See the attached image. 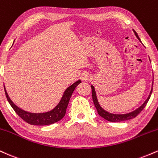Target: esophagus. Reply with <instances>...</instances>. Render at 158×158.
Masks as SVG:
<instances>
[{"label": "esophagus", "instance_id": "1", "mask_svg": "<svg viewBox=\"0 0 158 158\" xmlns=\"http://www.w3.org/2000/svg\"><path fill=\"white\" fill-rule=\"evenodd\" d=\"M90 76L89 75V73H85L81 75V79H82L83 81H88V79H90Z\"/></svg>", "mask_w": 158, "mask_h": 158}]
</instances>
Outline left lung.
Here are the masks:
<instances>
[{"mask_svg": "<svg viewBox=\"0 0 158 158\" xmlns=\"http://www.w3.org/2000/svg\"><path fill=\"white\" fill-rule=\"evenodd\" d=\"M134 32H135L136 37H137V39H138L139 41H140V39H139V36H138V35H137V32H136L135 30H134ZM90 87H91V89H92V98H93V102L94 103V106H95L96 108H97L99 115L100 116V117H102V118L106 119V120L110 121V122H121V121H126V120H128V119H131L135 118V117H137V116L138 115V114L140 113L141 111H142L143 108H145V106H146V104H147V102H148V100H149V99H150V97H151V95H152V90H153V88H153V82H152V89H151V91H150L149 95H148L147 99H146V100L143 102V104L142 105V106H139L138 108H137V109L134 110V111H131V112H130V113L125 114H111V113H109V112L106 111V110H105L104 109H103L102 107L99 106V102H98L97 94H96V91H95V88H94V87L93 86V85H91Z\"/></svg>", "mask_w": 158, "mask_h": 158, "instance_id": "8db88e82", "label": "left lung"}]
</instances>
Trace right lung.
Wrapping results in <instances>:
<instances>
[{
	"mask_svg": "<svg viewBox=\"0 0 158 158\" xmlns=\"http://www.w3.org/2000/svg\"><path fill=\"white\" fill-rule=\"evenodd\" d=\"M79 83H81V80H78L76 82H74L73 85L69 86L64 92V94H63L59 104L52 110L45 112V113H30L26 110L21 109L19 107L16 106L11 100L10 98L9 97L5 87L4 90L7 100H8L10 106L16 112V114L25 122L30 125H35V126H48V125L52 124V123H55L61 120L64 117L72 94Z\"/></svg>",
	"mask_w": 158,
	"mask_h": 158,
	"instance_id": "right-lung-1",
	"label": "right lung"
}]
</instances>
